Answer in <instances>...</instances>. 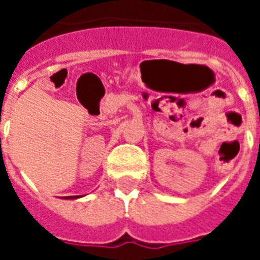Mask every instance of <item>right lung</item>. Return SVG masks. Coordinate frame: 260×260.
<instances>
[{
    "mask_svg": "<svg viewBox=\"0 0 260 260\" xmlns=\"http://www.w3.org/2000/svg\"><path fill=\"white\" fill-rule=\"evenodd\" d=\"M68 198H69V196H68ZM71 198H78V196H71Z\"/></svg>",
    "mask_w": 260,
    "mask_h": 260,
    "instance_id": "1",
    "label": "right lung"
}]
</instances>
